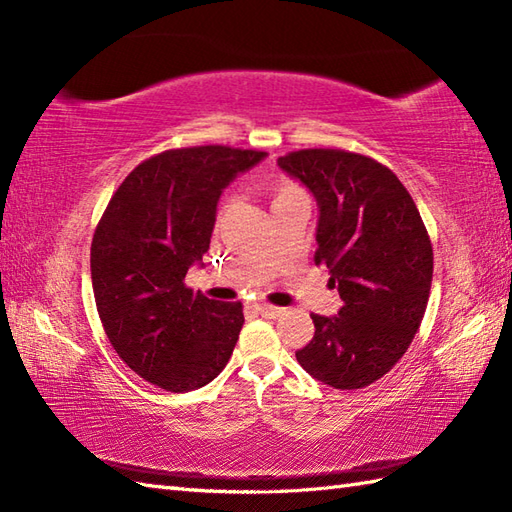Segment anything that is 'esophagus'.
<instances>
[{
    "label": "esophagus",
    "mask_w": 512,
    "mask_h": 512,
    "mask_svg": "<svg viewBox=\"0 0 512 512\" xmlns=\"http://www.w3.org/2000/svg\"><path fill=\"white\" fill-rule=\"evenodd\" d=\"M257 312L262 314L266 319H279L281 314H284V308H277V306H268V303H259Z\"/></svg>",
    "instance_id": "1"
}]
</instances>
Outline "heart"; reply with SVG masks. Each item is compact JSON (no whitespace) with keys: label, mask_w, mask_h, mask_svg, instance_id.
<instances>
[{"label":"heart","mask_w":512,"mask_h":512,"mask_svg":"<svg viewBox=\"0 0 512 512\" xmlns=\"http://www.w3.org/2000/svg\"><path fill=\"white\" fill-rule=\"evenodd\" d=\"M268 191H270V200H273V206L306 200V193H303L299 184L284 178V176L270 178L268 180Z\"/></svg>","instance_id":"heart-1"}]
</instances>
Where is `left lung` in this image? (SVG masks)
<instances>
[{
	"mask_svg": "<svg viewBox=\"0 0 512 512\" xmlns=\"http://www.w3.org/2000/svg\"><path fill=\"white\" fill-rule=\"evenodd\" d=\"M277 165L319 204L314 264L343 299L334 317L312 314L297 361L334 389L372 385L407 352L427 310L433 248L418 206L394 171L352 151L299 149Z\"/></svg>",
	"mask_w": 512,
	"mask_h": 512,
	"instance_id": "8db88e82",
	"label": "left lung"
}]
</instances>
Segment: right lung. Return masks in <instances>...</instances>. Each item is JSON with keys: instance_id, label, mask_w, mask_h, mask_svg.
<instances>
[{"instance_id": "right-lung-1", "label": "right lung", "mask_w": 512, "mask_h": 512, "mask_svg": "<svg viewBox=\"0 0 512 512\" xmlns=\"http://www.w3.org/2000/svg\"><path fill=\"white\" fill-rule=\"evenodd\" d=\"M266 151L224 145L169 149L129 173L92 239V288L116 354L167 391L204 387L222 372L244 325L242 303L184 284L202 264L228 182Z\"/></svg>"}]
</instances>
